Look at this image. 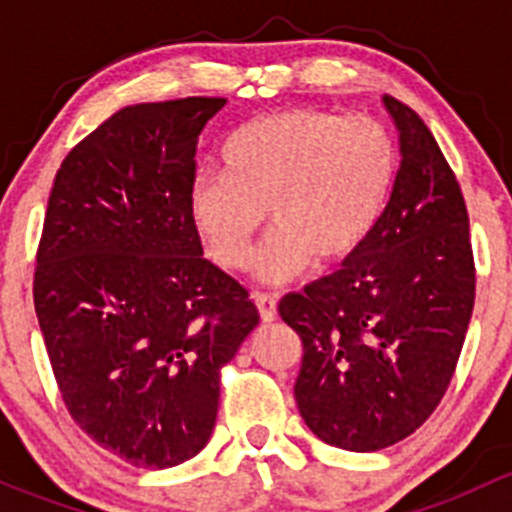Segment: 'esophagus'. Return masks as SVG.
<instances>
[{"mask_svg": "<svg viewBox=\"0 0 512 512\" xmlns=\"http://www.w3.org/2000/svg\"><path fill=\"white\" fill-rule=\"evenodd\" d=\"M255 304H257V312H260L262 322H275V319H277V299L272 297V294L257 292L255 294Z\"/></svg>", "mask_w": 512, "mask_h": 512, "instance_id": "esophagus-1", "label": "esophagus"}]
</instances>
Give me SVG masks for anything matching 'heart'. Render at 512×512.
Masks as SVG:
<instances>
[{"instance_id":"heart-1","label":"heart","mask_w":512,"mask_h":512,"mask_svg":"<svg viewBox=\"0 0 512 512\" xmlns=\"http://www.w3.org/2000/svg\"><path fill=\"white\" fill-rule=\"evenodd\" d=\"M220 168L190 185V223L208 255L235 272L250 262L267 210L275 227L255 275L277 285L312 260L337 265L369 240L389 205L399 151L379 118L292 108L237 128Z\"/></svg>"}]
</instances>
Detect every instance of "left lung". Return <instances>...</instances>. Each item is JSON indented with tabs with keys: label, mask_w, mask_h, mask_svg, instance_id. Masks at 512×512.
Here are the masks:
<instances>
[{
	"label": "left lung",
	"mask_w": 512,
	"mask_h": 512,
	"mask_svg": "<svg viewBox=\"0 0 512 512\" xmlns=\"http://www.w3.org/2000/svg\"><path fill=\"white\" fill-rule=\"evenodd\" d=\"M381 101L401 165L379 225L337 272L280 302L304 347L299 414L324 443L356 453L394 446L441 404L476 299L461 185L418 113Z\"/></svg>",
	"instance_id": "obj_1"
}]
</instances>
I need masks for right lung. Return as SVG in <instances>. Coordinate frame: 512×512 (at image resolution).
<instances>
[{"instance_id": "obj_1", "label": "right lung", "mask_w": 512, "mask_h": 512, "mask_svg": "<svg viewBox=\"0 0 512 512\" xmlns=\"http://www.w3.org/2000/svg\"><path fill=\"white\" fill-rule=\"evenodd\" d=\"M225 103L121 108L64 158L49 195L34 307L51 369L71 418L138 468L203 451L220 369L260 322L188 215L200 131Z\"/></svg>"}]
</instances>
